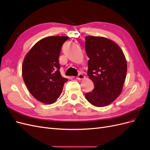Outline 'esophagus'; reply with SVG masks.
Listing matches in <instances>:
<instances>
[{
  "label": "esophagus",
  "mask_w": 150,
  "mask_h": 150,
  "mask_svg": "<svg viewBox=\"0 0 150 150\" xmlns=\"http://www.w3.org/2000/svg\"><path fill=\"white\" fill-rule=\"evenodd\" d=\"M84 78H85V76H84V74L80 73V74H78V76L76 77V79H78V80H81V79H84Z\"/></svg>",
  "instance_id": "obj_1"
}]
</instances>
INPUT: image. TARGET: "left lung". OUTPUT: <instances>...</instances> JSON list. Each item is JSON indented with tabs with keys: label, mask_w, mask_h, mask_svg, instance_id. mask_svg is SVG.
<instances>
[{
	"label": "left lung",
	"mask_w": 150,
	"mask_h": 150,
	"mask_svg": "<svg viewBox=\"0 0 150 150\" xmlns=\"http://www.w3.org/2000/svg\"><path fill=\"white\" fill-rule=\"evenodd\" d=\"M85 49L88 60V75L94 88L85 94L93 105H110L121 93L127 72V62L120 47L103 37H86Z\"/></svg>",
	"instance_id": "8db88e82"
}]
</instances>
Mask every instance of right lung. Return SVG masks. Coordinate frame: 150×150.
Segmentation results:
<instances>
[{
  "instance_id": "1",
  "label": "right lung",
  "mask_w": 150,
  "mask_h": 150,
  "mask_svg": "<svg viewBox=\"0 0 150 150\" xmlns=\"http://www.w3.org/2000/svg\"><path fill=\"white\" fill-rule=\"evenodd\" d=\"M67 36H49L40 40L26 54L22 72L30 94L42 103H55L68 81L61 75L59 56Z\"/></svg>"
}]
</instances>
